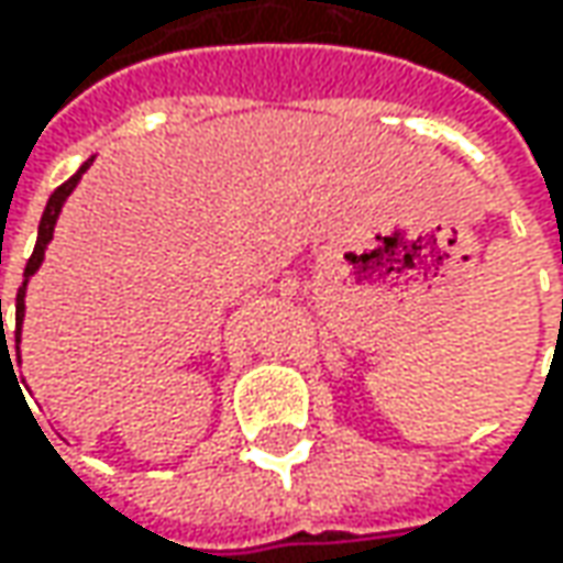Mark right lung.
<instances>
[{
  "mask_svg": "<svg viewBox=\"0 0 563 563\" xmlns=\"http://www.w3.org/2000/svg\"><path fill=\"white\" fill-rule=\"evenodd\" d=\"M90 163L93 159H87V163L77 168V175H71L68 181L62 187H55L53 197H49V203H46V209H43V219H40V231H36V247H33L31 260H27V269H24V278H31L33 272L40 269V263H43V253H46V244L53 241V228H55V219H58V212H62V203H65V197L71 194L77 187V181H80V175L90 168ZM24 288H27V282L18 288V300H14V341L21 344V322H24ZM0 325H2V300H0ZM9 347V344H5ZM18 363H21V357H18Z\"/></svg>",
  "mask_w": 563,
  "mask_h": 563,
  "instance_id": "add662e5",
  "label": "right lung"
}]
</instances>
